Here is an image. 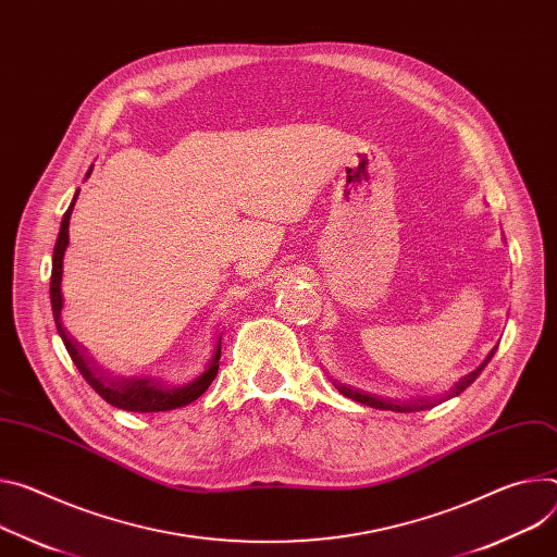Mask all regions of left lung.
<instances>
[{
  "mask_svg": "<svg viewBox=\"0 0 557 557\" xmlns=\"http://www.w3.org/2000/svg\"><path fill=\"white\" fill-rule=\"evenodd\" d=\"M495 350H497V346L488 352V356L484 358V362H482L475 371H471L469 375L460 377V380L455 382L446 393L435 395V397H407V399L382 397V395H375V393H367V391H362V388H356V386L342 384V382H337V380H331V382L335 384V388H337L342 395H346V397H350V399H356V401H360V404H367V407H371V409H380V411H395V413H416V411L433 409L435 404H442V401H446V399H450V397H455V395H460L465 388H469V386L478 380V375L484 371V367L491 362V358H493V352H495Z\"/></svg>",
  "mask_w": 557,
  "mask_h": 557,
  "instance_id": "left-lung-1",
  "label": "left lung"
}]
</instances>
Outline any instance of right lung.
I'll use <instances>...</instances> for the list:
<instances>
[{
    "mask_svg": "<svg viewBox=\"0 0 557 557\" xmlns=\"http://www.w3.org/2000/svg\"><path fill=\"white\" fill-rule=\"evenodd\" d=\"M90 171H92V166H90ZM90 171L86 173V177L90 175ZM77 195H79V190L75 193L69 211L62 218L60 235H58V242H55V248H53V273H50V307H53V318H55L58 333H60V337H62V342L69 350L73 364L79 369L82 377L115 409L131 411V413H160V411H173V409L186 407V404L195 401L215 380L218 369H220V356H222V335L215 342L213 358H211L205 373H201L199 377H195L188 384H171L162 377L120 375V373L107 369L104 364H99L90 356L88 348L82 342H77L66 331V326L62 324L64 252H66V246H69V224H71V213H73Z\"/></svg>",
    "mask_w": 557,
    "mask_h": 557,
    "instance_id": "1",
    "label": "right lung"
}]
</instances>
